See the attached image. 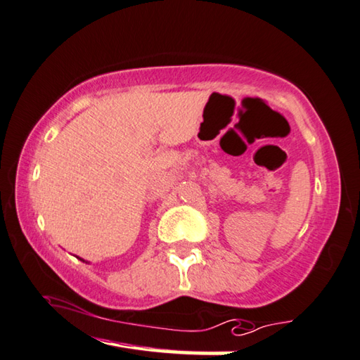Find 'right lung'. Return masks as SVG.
Wrapping results in <instances>:
<instances>
[{"instance_id": "add662e5", "label": "right lung", "mask_w": 360, "mask_h": 360, "mask_svg": "<svg viewBox=\"0 0 360 360\" xmlns=\"http://www.w3.org/2000/svg\"><path fill=\"white\" fill-rule=\"evenodd\" d=\"M80 261H84V259H82V258H80Z\"/></svg>"}]
</instances>
